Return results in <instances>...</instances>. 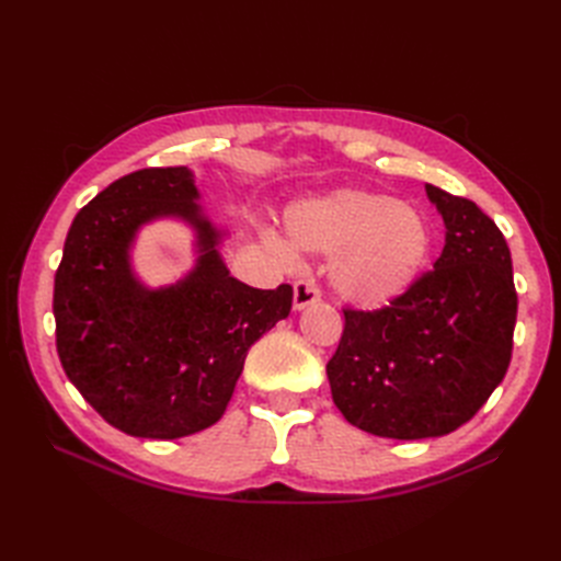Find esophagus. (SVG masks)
I'll use <instances>...</instances> for the list:
<instances>
[{"label":"esophagus","mask_w":561,"mask_h":561,"mask_svg":"<svg viewBox=\"0 0 561 561\" xmlns=\"http://www.w3.org/2000/svg\"><path fill=\"white\" fill-rule=\"evenodd\" d=\"M320 297H322L320 295V287L313 280L301 278V280L295 283V309L297 311L311 307V304L320 301Z\"/></svg>","instance_id":"obj_1"}]
</instances>
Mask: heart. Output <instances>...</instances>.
I'll return each instance as SVG.
<instances>
[{"label":"heart","mask_w":561,"mask_h":561,"mask_svg":"<svg viewBox=\"0 0 561 561\" xmlns=\"http://www.w3.org/2000/svg\"><path fill=\"white\" fill-rule=\"evenodd\" d=\"M290 239L309 252L336 254L332 285L348 301L381 307L414 283L428 260V219L400 198L342 190L301 203L290 215ZM280 257L290 250L274 243Z\"/></svg>","instance_id":"b5f03b06"}]
</instances>
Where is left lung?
Listing matches in <instances>:
<instances>
[{
    "label": "left lung",
    "mask_w": 561,
    "mask_h": 561,
    "mask_svg": "<svg viewBox=\"0 0 561 561\" xmlns=\"http://www.w3.org/2000/svg\"><path fill=\"white\" fill-rule=\"evenodd\" d=\"M426 192L447 227L443 254L386 307H346L328 363L339 412L379 437L461 428L513 358L517 290L505 236L470 198L433 184Z\"/></svg>",
    "instance_id": "1"
}]
</instances>
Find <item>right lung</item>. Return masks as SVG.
Returning <instances> with one entry per match:
<instances>
[{"label": "right lung", "instance_id": "add662e5", "mask_svg": "<svg viewBox=\"0 0 561 561\" xmlns=\"http://www.w3.org/2000/svg\"><path fill=\"white\" fill-rule=\"evenodd\" d=\"M184 165L142 168L83 206L56 271V348L67 379L110 426L175 439L222 419L245 355L287 318L293 285L257 290L229 276L219 231L201 215ZM178 214L199 233V264L182 284L147 291L127 250L149 218Z\"/></svg>", "mask_w": 561, "mask_h": 561}]
</instances>
